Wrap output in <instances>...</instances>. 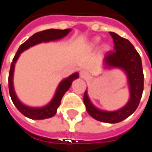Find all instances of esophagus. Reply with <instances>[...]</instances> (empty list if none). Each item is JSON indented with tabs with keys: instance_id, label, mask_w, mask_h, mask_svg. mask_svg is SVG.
<instances>
[{
	"instance_id": "esophagus-1",
	"label": "esophagus",
	"mask_w": 152,
	"mask_h": 152,
	"mask_svg": "<svg viewBox=\"0 0 152 152\" xmlns=\"http://www.w3.org/2000/svg\"><path fill=\"white\" fill-rule=\"evenodd\" d=\"M80 76H81L82 78H87V77L89 76V73L87 72L86 71L83 70V71L80 72Z\"/></svg>"
}]
</instances>
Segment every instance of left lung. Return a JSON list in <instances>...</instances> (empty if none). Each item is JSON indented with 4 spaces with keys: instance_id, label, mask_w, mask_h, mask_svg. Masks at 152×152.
<instances>
[{
    "instance_id": "left-lung-1",
    "label": "left lung",
    "mask_w": 152,
    "mask_h": 152,
    "mask_svg": "<svg viewBox=\"0 0 152 152\" xmlns=\"http://www.w3.org/2000/svg\"><path fill=\"white\" fill-rule=\"evenodd\" d=\"M109 34L113 38L114 46L113 51H109L106 53L104 59V65L106 67H118L126 72L130 90V99L124 108L113 112L96 109L91 104L86 91L83 99L87 112L94 119L104 123L116 124L134 113L139 105L144 87V76L142 59L133 45L128 39L122 38L115 33L109 32Z\"/></svg>"
}]
</instances>
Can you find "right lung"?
I'll return each mask as SVG.
<instances>
[{
	"label": "right lung",
	"mask_w": 152,
	"mask_h": 152,
	"mask_svg": "<svg viewBox=\"0 0 152 152\" xmlns=\"http://www.w3.org/2000/svg\"><path fill=\"white\" fill-rule=\"evenodd\" d=\"M71 31V28H66V29H54V28H50V29H46L43 31L38 32L32 35L28 40H26L24 43H22L17 53L15 55L13 58V61L11 62L10 65V69L9 72V92L10 98L13 101L14 104L15 105L17 109L24 116L27 117L28 118L31 119H36V120H40V119H45L54 116L57 113V109L61 104V98L68 89L71 86L74 80L79 77L78 73H74L73 75L70 76L65 80H63L61 83L59 84L58 87V90L56 91V94L54 95L53 99L52 101L48 104L44 106L43 108H31L28 106L24 105L21 103L18 98L16 94L15 93L13 86V75H14V69H15V63L16 62L17 59L20 57V54L24 52V50L28 49V48L34 46L35 44L42 43V42H49L53 40H57L60 39L66 35H67Z\"/></svg>",
	"instance_id": "add662e5"
}]
</instances>
